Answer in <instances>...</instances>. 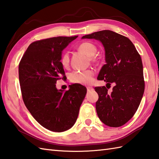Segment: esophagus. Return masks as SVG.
Segmentation results:
<instances>
[{"label":"esophagus","mask_w":159,"mask_h":159,"mask_svg":"<svg viewBox=\"0 0 159 159\" xmlns=\"http://www.w3.org/2000/svg\"><path fill=\"white\" fill-rule=\"evenodd\" d=\"M92 89V87H91V86H87V91H89V90H91Z\"/></svg>","instance_id":"obj_1"}]
</instances>
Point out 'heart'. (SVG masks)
Here are the masks:
<instances>
[{
	"label": "heart",
	"mask_w": 159,
	"mask_h": 159,
	"mask_svg": "<svg viewBox=\"0 0 159 159\" xmlns=\"http://www.w3.org/2000/svg\"><path fill=\"white\" fill-rule=\"evenodd\" d=\"M79 49L85 53L87 56L90 57L92 61L95 60V55L98 51V48L94 43L89 42H85L80 43ZM61 63L64 67H68L70 63L69 54L67 52H64L61 58ZM94 73L92 70H76L70 74V79L73 83L89 85L92 83L93 79Z\"/></svg>",
	"instance_id": "obj_1"
}]
</instances>
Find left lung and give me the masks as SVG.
<instances>
[{"label": "left lung", "mask_w": 159, "mask_h": 159, "mask_svg": "<svg viewBox=\"0 0 159 159\" xmlns=\"http://www.w3.org/2000/svg\"><path fill=\"white\" fill-rule=\"evenodd\" d=\"M82 38L102 42L106 64L101 68L98 79L104 80L107 85L115 84L111 93L104 86L94 88L99 96L96 103L98 116L107 126H123L136 113L143 95L145 82L141 56L129 39L109 30L93 33Z\"/></svg>", "instance_id": "1"}]
</instances>
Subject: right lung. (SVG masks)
<instances>
[{"instance_id":"right-lung-1","label":"right lung","mask_w":159,"mask_h":159,"mask_svg":"<svg viewBox=\"0 0 159 159\" xmlns=\"http://www.w3.org/2000/svg\"><path fill=\"white\" fill-rule=\"evenodd\" d=\"M78 36L55 37L31 43L19 63V80L25 106L35 120L53 132H63L75 124L87 93L73 84L58 90L57 80L65 79L61 63L62 50Z\"/></svg>"}]
</instances>
